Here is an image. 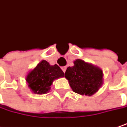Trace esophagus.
I'll return each instance as SVG.
<instances>
[{
    "mask_svg": "<svg viewBox=\"0 0 127 127\" xmlns=\"http://www.w3.org/2000/svg\"><path fill=\"white\" fill-rule=\"evenodd\" d=\"M66 69H67V67H65V66H64V67H62V70L64 72L66 71Z\"/></svg>",
    "mask_w": 127,
    "mask_h": 127,
    "instance_id": "esophagus-1",
    "label": "esophagus"
}]
</instances>
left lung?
Returning <instances> with one entry per match:
<instances>
[{"mask_svg": "<svg viewBox=\"0 0 127 127\" xmlns=\"http://www.w3.org/2000/svg\"><path fill=\"white\" fill-rule=\"evenodd\" d=\"M103 71L92 64L82 60L74 61V66L68 67L65 78L75 93L80 95H92L103 85Z\"/></svg>", "mask_w": 127, "mask_h": 127, "instance_id": "left-lung-1", "label": "left lung"}]
</instances>
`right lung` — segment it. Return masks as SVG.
<instances>
[{
	"mask_svg": "<svg viewBox=\"0 0 127 127\" xmlns=\"http://www.w3.org/2000/svg\"><path fill=\"white\" fill-rule=\"evenodd\" d=\"M64 76V73L57 64L51 65L42 60L28 73L26 80L33 93L44 94L49 91L55 80Z\"/></svg>",
	"mask_w": 127,
	"mask_h": 127,
	"instance_id": "add662e5",
	"label": "right lung"
}]
</instances>
